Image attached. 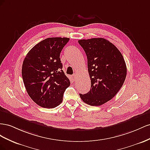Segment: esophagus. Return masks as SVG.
<instances>
[{"label":"esophagus","mask_w":150,"mask_h":150,"mask_svg":"<svg viewBox=\"0 0 150 150\" xmlns=\"http://www.w3.org/2000/svg\"><path fill=\"white\" fill-rule=\"evenodd\" d=\"M76 75H73V76H72V79H73V80H76Z\"/></svg>","instance_id":"34e87169"}]
</instances>
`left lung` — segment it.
Masks as SVG:
<instances>
[{
  "label": "left lung",
  "mask_w": 150,
  "mask_h": 150,
  "mask_svg": "<svg viewBox=\"0 0 150 150\" xmlns=\"http://www.w3.org/2000/svg\"><path fill=\"white\" fill-rule=\"evenodd\" d=\"M87 57L88 71L91 88L80 97L92 106L105 104L116 95L125 82L126 65L122 55L112 43L104 38L80 40Z\"/></svg>",
  "instance_id": "8db88e82"
}]
</instances>
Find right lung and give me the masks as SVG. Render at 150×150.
I'll return each mask as SVG.
<instances>
[{
	"instance_id": "obj_1",
	"label": "right lung",
	"mask_w": 150,
	"mask_h": 150,
	"mask_svg": "<svg viewBox=\"0 0 150 150\" xmlns=\"http://www.w3.org/2000/svg\"><path fill=\"white\" fill-rule=\"evenodd\" d=\"M69 40L46 38L34 46L24 59L22 76L25 89L31 99L42 108L59 105L66 88L70 86L59 58Z\"/></svg>"
}]
</instances>
